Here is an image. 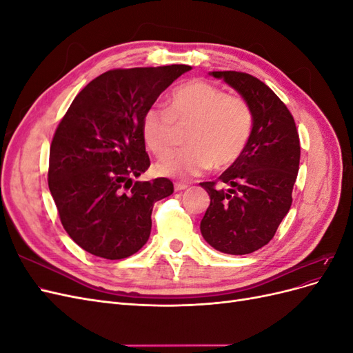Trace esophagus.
<instances>
[{
	"label": "esophagus",
	"mask_w": 353,
	"mask_h": 353,
	"mask_svg": "<svg viewBox=\"0 0 353 353\" xmlns=\"http://www.w3.org/2000/svg\"><path fill=\"white\" fill-rule=\"evenodd\" d=\"M187 187H188L187 183H175V184H174L175 191H183V190H185Z\"/></svg>",
	"instance_id": "esophagus-1"
}]
</instances>
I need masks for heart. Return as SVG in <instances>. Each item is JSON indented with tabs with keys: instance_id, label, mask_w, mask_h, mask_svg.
<instances>
[{
	"instance_id": "heart-1",
	"label": "heart",
	"mask_w": 353,
	"mask_h": 353,
	"mask_svg": "<svg viewBox=\"0 0 353 353\" xmlns=\"http://www.w3.org/2000/svg\"><path fill=\"white\" fill-rule=\"evenodd\" d=\"M176 124L192 125L186 139L190 147L160 160L156 170L175 178L197 176L212 166H230L243 154L253 130V112L244 99L194 79L172 91L168 109L153 105L144 113L143 135L154 156L172 151Z\"/></svg>"
}]
</instances>
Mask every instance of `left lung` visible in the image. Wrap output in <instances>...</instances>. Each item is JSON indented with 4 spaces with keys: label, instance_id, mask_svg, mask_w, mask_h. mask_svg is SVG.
I'll return each instance as SVG.
<instances>
[{
    "label": "left lung",
    "instance_id": "8db88e82",
    "mask_svg": "<svg viewBox=\"0 0 353 353\" xmlns=\"http://www.w3.org/2000/svg\"><path fill=\"white\" fill-rule=\"evenodd\" d=\"M250 104L253 130L243 154L218 179L200 183L210 205L200 222L201 236L213 249L248 254L268 244L292 206L301 143L292 113L258 78L243 72H210Z\"/></svg>",
    "mask_w": 353,
    "mask_h": 353
}]
</instances>
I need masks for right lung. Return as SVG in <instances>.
I'll list each match as a JSON object with an SVG mask.
<instances>
[{
    "label": "right lung",
    "instance_id": "right-lung-1",
    "mask_svg": "<svg viewBox=\"0 0 353 353\" xmlns=\"http://www.w3.org/2000/svg\"><path fill=\"white\" fill-rule=\"evenodd\" d=\"M187 65L113 69L92 79L59 123L48 187L63 228L103 259H123L150 237L152 210L172 181H135L150 166L143 117Z\"/></svg>",
    "mask_w": 353,
    "mask_h": 353
}]
</instances>
